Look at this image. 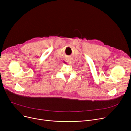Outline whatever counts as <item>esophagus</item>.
I'll return each instance as SVG.
<instances>
[{
  "instance_id": "1",
  "label": "esophagus",
  "mask_w": 131,
  "mask_h": 131,
  "mask_svg": "<svg viewBox=\"0 0 131 131\" xmlns=\"http://www.w3.org/2000/svg\"><path fill=\"white\" fill-rule=\"evenodd\" d=\"M68 63H69L70 65H72L74 63V60L73 59V58H72V57H70L68 58Z\"/></svg>"
}]
</instances>
